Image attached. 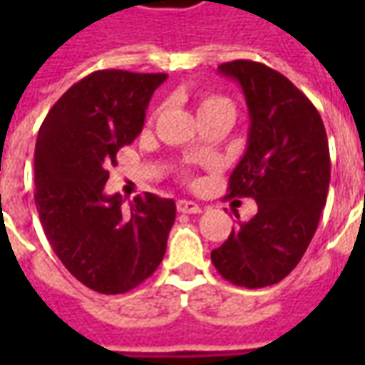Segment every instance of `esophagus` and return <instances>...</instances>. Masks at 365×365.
<instances>
[{
	"label": "esophagus",
	"mask_w": 365,
	"mask_h": 365,
	"mask_svg": "<svg viewBox=\"0 0 365 365\" xmlns=\"http://www.w3.org/2000/svg\"><path fill=\"white\" fill-rule=\"evenodd\" d=\"M175 207H178V211H180V213H187V215L201 213V207H199L195 201H187V199H180Z\"/></svg>",
	"instance_id": "1"
}]
</instances>
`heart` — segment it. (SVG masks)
I'll return each instance as SVG.
<instances>
[{
  "label": "heart",
  "mask_w": 365,
  "mask_h": 365,
  "mask_svg": "<svg viewBox=\"0 0 365 365\" xmlns=\"http://www.w3.org/2000/svg\"><path fill=\"white\" fill-rule=\"evenodd\" d=\"M217 107H232L227 97L221 96H203L197 99V115L207 111H213Z\"/></svg>",
  "instance_id": "1"
}]
</instances>
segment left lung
<instances>
[{
    "label": "left lung",
    "mask_w": 365,
    "mask_h": 365,
    "mask_svg": "<svg viewBox=\"0 0 365 365\" xmlns=\"http://www.w3.org/2000/svg\"><path fill=\"white\" fill-rule=\"evenodd\" d=\"M219 74L242 88L250 119L229 197H252L258 213L238 221L211 260L227 282L256 289L289 275L313 240L329 193V138L314 105L279 72L235 60Z\"/></svg>",
    "instance_id": "1"
}]
</instances>
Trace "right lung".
<instances>
[{
    "label": "right lung",
    "mask_w": 365,
    "mask_h": 365,
    "mask_svg": "<svg viewBox=\"0 0 365 365\" xmlns=\"http://www.w3.org/2000/svg\"><path fill=\"white\" fill-rule=\"evenodd\" d=\"M166 74L99 70L74 83L41 125L35 203L60 262L90 289L117 295L150 277L166 254L174 199L138 195L123 209L105 195L107 168L140 135L146 107Z\"/></svg>",
    "instance_id": "right-lung-1"
}]
</instances>
